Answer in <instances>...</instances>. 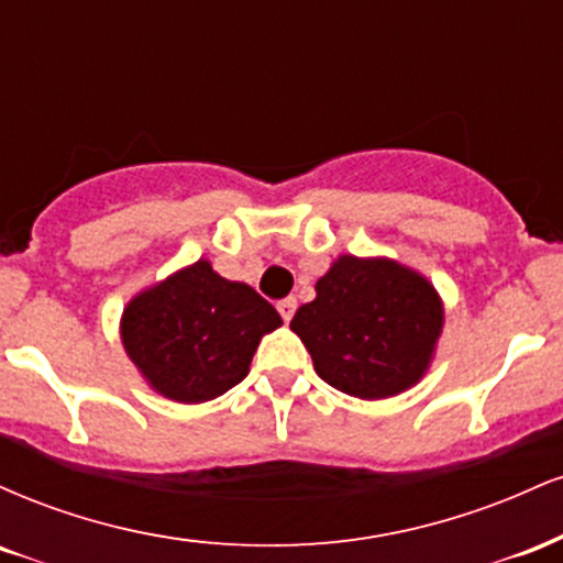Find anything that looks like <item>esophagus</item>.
Returning a JSON list of instances; mask_svg holds the SVG:
<instances>
[{"instance_id": "esophagus-1", "label": "esophagus", "mask_w": 563, "mask_h": 563, "mask_svg": "<svg viewBox=\"0 0 563 563\" xmlns=\"http://www.w3.org/2000/svg\"><path fill=\"white\" fill-rule=\"evenodd\" d=\"M277 312H280L283 320L290 322V318H294V314H296V299H294V296H288V299L277 301Z\"/></svg>"}]
</instances>
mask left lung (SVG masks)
<instances>
[{
	"mask_svg": "<svg viewBox=\"0 0 563 563\" xmlns=\"http://www.w3.org/2000/svg\"><path fill=\"white\" fill-rule=\"evenodd\" d=\"M314 290V301L296 309L290 331L325 384L360 399H386L423 378L444 307L421 273L391 260L346 254Z\"/></svg>",
	"mask_w": 563,
	"mask_h": 563,
	"instance_id": "8db88e82",
	"label": "left lung"
}]
</instances>
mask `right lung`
I'll list each match as a JSON object with an SVG mask.
<instances>
[{"label":"right lung","mask_w":563,"mask_h":563,"mask_svg":"<svg viewBox=\"0 0 563 563\" xmlns=\"http://www.w3.org/2000/svg\"><path fill=\"white\" fill-rule=\"evenodd\" d=\"M280 325L254 288L198 260L126 303L121 341L153 389L198 405L241 384L262 335Z\"/></svg>","instance_id":"obj_1"}]
</instances>
